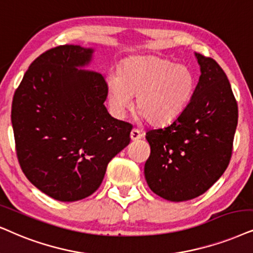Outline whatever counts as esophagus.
I'll return each instance as SVG.
<instances>
[{
	"mask_svg": "<svg viewBox=\"0 0 253 253\" xmlns=\"http://www.w3.org/2000/svg\"><path fill=\"white\" fill-rule=\"evenodd\" d=\"M141 136L142 134L137 129H132V132H130V139H132V141H136V140L141 139Z\"/></svg>",
	"mask_w": 253,
	"mask_h": 253,
	"instance_id": "esophagus-1",
	"label": "esophagus"
}]
</instances>
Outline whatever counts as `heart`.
Segmentation results:
<instances>
[{
  "label": "heart",
  "instance_id": "1",
  "mask_svg": "<svg viewBox=\"0 0 253 253\" xmlns=\"http://www.w3.org/2000/svg\"><path fill=\"white\" fill-rule=\"evenodd\" d=\"M196 81L184 64L158 56L126 60L120 73L107 78V99L112 111L123 116L133 105L145 120L154 126L170 123L182 113L193 98Z\"/></svg>",
  "mask_w": 253,
  "mask_h": 253
}]
</instances>
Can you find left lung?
Listing matches in <instances>:
<instances>
[{
	"label": "left lung",
	"instance_id": "8db88e82",
	"mask_svg": "<svg viewBox=\"0 0 253 253\" xmlns=\"http://www.w3.org/2000/svg\"><path fill=\"white\" fill-rule=\"evenodd\" d=\"M201 76L193 98L164 128L150 129L145 177L150 190L171 202L193 200L228 167L238 121L231 85L212 58L195 52Z\"/></svg>",
	"mask_w": 253,
	"mask_h": 253
}]
</instances>
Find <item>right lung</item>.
Instances as JSON below:
<instances>
[{"label": "right lung", "instance_id": "1", "mask_svg": "<svg viewBox=\"0 0 253 253\" xmlns=\"http://www.w3.org/2000/svg\"><path fill=\"white\" fill-rule=\"evenodd\" d=\"M94 49L60 45L31 63L11 106L16 152L29 181L62 202L100 187L108 162L130 141L132 125L105 107V77L84 70Z\"/></svg>", "mask_w": 253, "mask_h": 253}]
</instances>
